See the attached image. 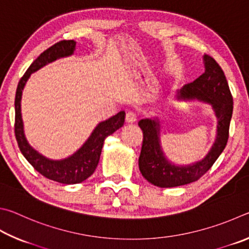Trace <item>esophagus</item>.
<instances>
[{
	"instance_id": "34e87169",
	"label": "esophagus",
	"mask_w": 249,
	"mask_h": 249,
	"mask_svg": "<svg viewBox=\"0 0 249 249\" xmlns=\"http://www.w3.org/2000/svg\"><path fill=\"white\" fill-rule=\"evenodd\" d=\"M125 121H127L128 124H133V122L137 121V115L133 111L127 112V115H125Z\"/></svg>"
}]
</instances>
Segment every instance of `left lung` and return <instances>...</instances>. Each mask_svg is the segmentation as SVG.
Segmentation results:
<instances>
[{
    "label": "left lung",
    "instance_id": "left-lung-1",
    "mask_svg": "<svg viewBox=\"0 0 249 249\" xmlns=\"http://www.w3.org/2000/svg\"><path fill=\"white\" fill-rule=\"evenodd\" d=\"M204 73L193 83L177 89L175 97L182 102L198 100L210 105L215 118L216 136L210 151L202 160L187 165H178L169 160L160 144V122L158 117L139 121L143 131V143L139 158V168L142 176L152 185L171 188L198 180L214 164L225 149L229 140L230 122L233 113V98L220 65L215 60L204 54Z\"/></svg>",
    "mask_w": 249,
    "mask_h": 249
}]
</instances>
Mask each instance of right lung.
<instances>
[{"label": "right lung", "instance_id": "add662e5", "mask_svg": "<svg viewBox=\"0 0 249 249\" xmlns=\"http://www.w3.org/2000/svg\"><path fill=\"white\" fill-rule=\"evenodd\" d=\"M75 47L76 42L74 40H62L43 51L30 64L20 78L15 96V137L21 154L42 176L64 185L80 184L95 172L102 154L105 139L124 125L125 116L124 111H119L109 119L99 122L80 149L65 159H48L29 144L25 136L24 122L21 118V95L26 83L33 73L45 65L58 59L71 56L75 51Z\"/></svg>", "mask_w": 249, "mask_h": 249}]
</instances>
